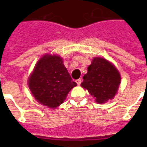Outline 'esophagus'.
Masks as SVG:
<instances>
[{
	"instance_id": "1",
	"label": "esophagus",
	"mask_w": 147,
	"mask_h": 147,
	"mask_svg": "<svg viewBox=\"0 0 147 147\" xmlns=\"http://www.w3.org/2000/svg\"><path fill=\"white\" fill-rule=\"evenodd\" d=\"M76 84H77L78 85H80V84H81V82H82V80H81V79H79V80H76Z\"/></svg>"
}]
</instances>
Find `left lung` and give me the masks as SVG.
Listing matches in <instances>:
<instances>
[{
    "instance_id": "1",
    "label": "left lung",
    "mask_w": 147,
    "mask_h": 147,
    "mask_svg": "<svg viewBox=\"0 0 147 147\" xmlns=\"http://www.w3.org/2000/svg\"><path fill=\"white\" fill-rule=\"evenodd\" d=\"M81 86L88 90L96 102L104 104L115 96L121 83V76L115 65L102 57H94Z\"/></svg>"
}]
</instances>
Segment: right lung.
<instances>
[{
	"instance_id": "right-lung-1",
	"label": "right lung",
	"mask_w": 147,
	"mask_h": 147,
	"mask_svg": "<svg viewBox=\"0 0 147 147\" xmlns=\"http://www.w3.org/2000/svg\"><path fill=\"white\" fill-rule=\"evenodd\" d=\"M28 85L39 103L56 108L63 103L67 93L77 84L71 79L62 58L45 54L37 62Z\"/></svg>"
}]
</instances>
